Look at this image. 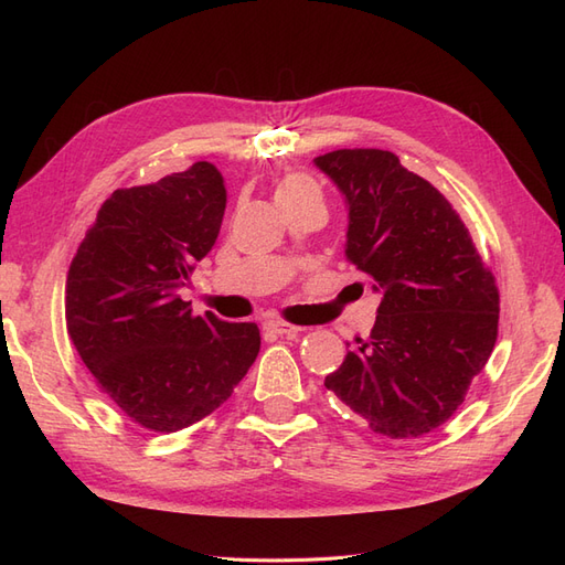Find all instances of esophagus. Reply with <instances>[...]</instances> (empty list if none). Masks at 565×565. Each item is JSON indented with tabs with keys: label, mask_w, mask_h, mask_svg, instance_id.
<instances>
[{
	"label": "esophagus",
	"mask_w": 565,
	"mask_h": 565,
	"mask_svg": "<svg viewBox=\"0 0 565 565\" xmlns=\"http://www.w3.org/2000/svg\"><path fill=\"white\" fill-rule=\"evenodd\" d=\"M264 328L268 330V332H273V334H297V332H301V328H297V324H289V322H285V320H266V324Z\"/></svg>",
	"instance_id": "esophagus-1"
}]
</instances>
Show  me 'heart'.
I'll return each instance as SVG.
<instances>
[{"mask_svg": "<svg viewBox=\"0 0 565 565\" xmlns=\"http://www.w3.org/2000/svg\"><path fill=\"white\" fill-rule=\"evenodd\" d=\"M306 195H320L318 188L311 179H306L301 174H289L285 177L278 188H276V200H287V198H306Z\"/></svg>", "mask_w": 565, "mask_h": 565, "instance_id": "heart-1", "label": "heart"}]
</instances>
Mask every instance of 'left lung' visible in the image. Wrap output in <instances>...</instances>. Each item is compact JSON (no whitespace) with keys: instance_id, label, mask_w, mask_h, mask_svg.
<instances>
[{"instance_id":"8db88e82","label":"left lung","mask_w":565,"mask_h":565,"mask_svg":"<svg viewBox=\"0 0 565 565\" xmlns=\"http://www.w3.org/2000/svg\"><path fill=\"white\" fill-rule=\"evenodd\" d=\"M313 162L347 200V259L382 295L370 337L324 386L374 434L419 438L455 415L488 363L494 276L452 204L393 152L344 148Z\"/></svg>"}]
</instances>
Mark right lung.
<instances>
[{
  "label": "right lung",
  "instance_id": "right-lung-1",
  "mask_svg": "<svg viewBox=\"0 0 565 565\" xmlns=\"http://www.w3.org/2000/svg\"><path fill=\"white\" fill-rule=\"evenodd\" d=\"M224 210L212 162L119 188L67 270V334L98 388L143 429L172 434L212 415L259 353L254 322L193 316L179 295L214 247Z\"/></svg>",
  "mask_w": 565,
  "mask_h": 565
}]
</instances>
